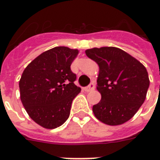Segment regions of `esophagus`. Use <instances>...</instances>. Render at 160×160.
<instances>
[{"label": "esophagus", "mask_w": 160, "mask_h": 160, "mask_svg": "<svg viewBox=\"0 0 160 160\" xmlns=\"http://www.w3.org/2000/svg\"><path fill=\"white\" fill-rule=\"evenodd\" d=\"M94 88H95V84H94L93 82H92V83L89 84V85L85 88V91H87V92H91V91L94 90Z\"/></svg>", "instance_id": "esophagus-1"}]
</instances>
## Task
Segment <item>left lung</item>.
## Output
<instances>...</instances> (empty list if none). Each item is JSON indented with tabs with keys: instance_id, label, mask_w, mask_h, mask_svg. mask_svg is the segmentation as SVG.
Here are the masks:
<instances>
[{
	"instance_id": "8db88e82",
	"label": "left lung",
	"mask_w": 160,
	"mask_h": 160,
	"mask_svg": "<svg viewBox=\"0 0 160 160\" xmlns=\"http://www.w3.org/2000/svg\"><path fill=\"white\" fill-rule=\"evenodd\" d=\"M87 56L99 66V103L93 105L95 117L108 125L126 122L144 103L149 87L148 71L139 61L116 47L93 48Z\"/></svg>"
}]
</instances>
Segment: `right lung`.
<instances>
[{"mask_svg":"<svg viewBox=\"0 0 160 160\" xmlns=\"http://www.w3.org/2000/svg\"><path fill=\"white\" fill-rule=\"evenodd\" d=\"M79 51L59 46L42 53L26 67L19 80L20 99L35 122L56 128L69 117L73 98L80 92L70 66Z\"/></svg>","mask_w":160,"mask_h":160,"instance_id":"right-lung-1","label":"right lung"}]
</instances>
